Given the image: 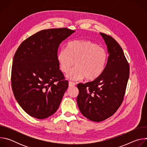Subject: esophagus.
<instances>
[{"mask_svg":"<svg viewBox=\"0 0 147 147\" xmlns=\"http://www.w3.org/2000/svg\"><path fill=\"white\" fill-rule=\"evenodd\" d=\"M69 86L70 87H71V86H75V83L73 81H69Z\"/></svg>","mask_w":147,"mask_h":147,"instance_id":"1","label":"esophagus"}]
</instances>
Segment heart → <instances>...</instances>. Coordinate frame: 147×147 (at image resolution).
I'll use <instances>...</instances> for the list:
<instances>
[{"instance_id": "obj_1", "label": "heart", "mask_w": 147, "mask_h": 147, "mask_svg": "<svg viewBox=\"0 0 147 147\" xmlns=\"http://www.w3.org/2000/svg\"><path fill=\"white\" fill-rule=\"evenodd\" d=\"M108 54L104 48L90 40H75L70 42L66 49H61L57 55L61 71L69 73L70 79L77 80L84 77L87 81L97 78L105 67Z\"/></svg>"}]
</instances>
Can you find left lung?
<instances>
[{
    "label": "left lung",
    "instance_id": "left-lung-1",
    "mask_svg": "<svg viewBox=\"0 0 147 147\" xmlns=\"http://www.w3.org/2000/svg\"><path fill=\"white\" fill-rule=\"evenodd\" d=\"M109 56L102 73L92 81L79 83L77 98L83 116L99 122L112 116L123 100L129 78V64L122 48L111 36L100 32Z\"/></svg>",
    "mask_w": 147,
    "mask_h": 147
}]
</instances>
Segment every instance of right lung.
<instances>
[{
    "label": "right lung",
    "mask_w": 147,
    "mask_h": 147,
    "mask_svg": "<svg viewBox=\"0 0 147 147\" xmlns=\"http://www.w3.org/2000/svg\"><path fill=\"white\" fill-rule=\"evenodd\" d=\"M74 32L67 28L42 30L17 49L11 69L12 90L20 106L31 116L45 119L59 108L69 82L59 69L57 50Z\"/></svg>",
    "instance_id": "1"
}]
</instances>
